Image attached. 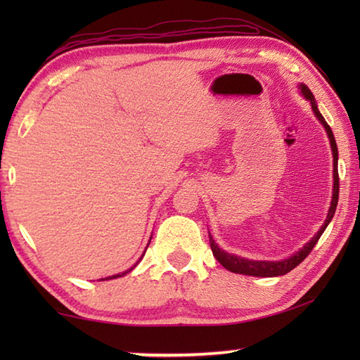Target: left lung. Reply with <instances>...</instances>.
I'll list each match as a JSON object with an SVG mask.
<instances>
[{"label": "left lung", "instance_id": "1", "mask_svg": "<svg viewBox=\"0 0 360 360\" xmlns=\"http://www.w3.org/2000/svg\"><path fill=\"white\" fill-rule=\"evenodd\" d=\"M298 90H300L303 98L309 101V105H311V109H313V112L316 115V119H318L322 124V127H324V130H326L327 136H328V141H330L332 155H333V191H332L330 208H328L326 221H324V224H322V227L318 230V233H316L313 238L307 243V245L300 248V251L294 252L292 255H289L288 259H283V260H254V259H246V257H240V255L225 252L224 249L219 248L217 243L212 240V236L210 233V245H211L212 255H214L219 264H221L224 268H227L229 271L240 273V275H248V276H259V278H273V276L288 275L290 270H294V268L298 264H302V262L308 257V254L313 251V248L316 246V243H318V240L321 238V235L324 233L327 225L330 224L332 217L335 214V210H337L338 188H340V184H338V149H337V143H335V136L332 133V129L327 125L326 119L322 117V114L319 112L318 105H316V100H314V95L311 94V90H309L304 84H298Z\"/></svg>", "mask_w": 360, "mask_h": 360}]
</instances>
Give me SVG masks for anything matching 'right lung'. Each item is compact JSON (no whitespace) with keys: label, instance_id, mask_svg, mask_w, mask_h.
Listing matches in <instances>:
<instances>
[{"label":"right lung","instance_id":"right-lung-1","mask_svg":"<svg viewBox=\"0 0 360 360\" xmlns=\"http://www.w3.org/2000/svg\"><path fill=\"white\" fill-rule=\"evenodd\" d=\"M150 238H152V236H150ZM148 246H149V245H148ZM146 249H148V248H146ZM144 252H146V251H144ZM143 257H144V254H143V255H141V257H139V260H141V259H143ZM139 260H138V262H136V264H135V265H133V266H131V268H130V270H127V271H124V273H117V275H112V276H108V278H101V279H100V281H105V279H106V281H108V279H115V278H120V276H125V275H127V273H129V271H131V270H133V268H135V266H136V265H138V264H139Z\"/></svg>","mask_w":360,"mask_h":360}]
</instances>
